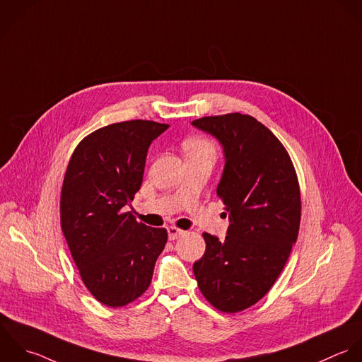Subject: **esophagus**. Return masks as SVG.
<instances>
[{
  "mask_svg": "<svg viewBox=\"0 0 362 362\" xmlns=\"http://www.w3.org/2000/svg\"><path fill=\"white\" fill-rule=\"evenodd\" d=\"M168 233H169V240H170V241H172V240H177L180 235L185 234V231L180 230V228H177V227H169V228H168Z\"/></svg>",
  "mask_w": 362,
  "mask_h": 362,
  "instance_id": "1",
  "label": "esophagus"
}]
</instances>
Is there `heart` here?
Returning <instances> with one entry per match:
<instances>
[{"instance_id": "obj_1", "label": "heart", "mask_w": 362, "mask_h": 362, "mask_svg": "<svg viewBox=\"0 0 362 362\" xmlns=\"http://www.w3.org/2000/svg\"><path fill=\"white\" fill-rule=\"evenodd\" d=\"M186 158H209L213 159L217 155L216 144L206 136H193L183 144Z\"/></svg>"}]
</instances>
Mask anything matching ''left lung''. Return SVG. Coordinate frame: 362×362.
<instances>
[{
	"mask_svg": "<svg viewBox=\"0 0 362 362\" xmlns=\"http://www.w3.org/2000/svg\"><path fill=\"white\" fill-rule=\"evenodd\" d=\"M193 125L224 148L217 196L231 221L223 241L203 233L206 252L193 272L211 306L238 313L259 302L285 268L300 226L299 180L284 144L254 117L230 112Z\"/></svg>",
	"mask_w": 362,
	"mask_h": 362,
	"instance_id": "left-lung-1",
	"label": "left lung"
}]
</instances>
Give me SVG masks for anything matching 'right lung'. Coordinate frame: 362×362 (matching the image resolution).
<instances>
[{
  "instance_id": "right-lung-1",
  "label": "right lung",
  "mask_w": 362,
  "mask_h": 362,
  "mask_svg": "<svg viewBox=\"0 0 362 362\" xmlns=\"http://www.w3.org/2000/svg\"><path fill=\"white\" fill-rule=\"evenodd\" d=\"M168 127L131 119L98 128L78 142L64 173L62 231L83 284L108 308L146 292L168 241L165 228L124 211L142 185L151 142Z\"/></svg>"
}]
</instances>
